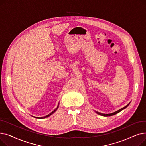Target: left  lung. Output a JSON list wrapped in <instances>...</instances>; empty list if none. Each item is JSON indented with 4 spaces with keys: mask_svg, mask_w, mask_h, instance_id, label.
I'll return each mask as SVG.
<instances>
[{
    "mask_svg": "<svg viewBox=\"0 0 146 146\" xmlns=\"http://www.w3.org/2000/svg\"><path fill=\"white\" fill-rule=\"evenodd\" d=\"M130 104V102L128 104V105H127L125 106H124V107H123V108H121V109H120V110H119L118 111H117L116 112H113V113H109V114H104V113H99V112H96L97 113H98V114H99V115H102V116H105V117H108V116H112V115H115V114H117V113H119V112H121V111H122L123 110H124L125 108H126L129 105V104Z\"/></svg>",
    "mask_w": 146,
    "mask_h": 146,
    "instance_id": "left-lung-1",
    "label": "left lung"
}]
</instances>
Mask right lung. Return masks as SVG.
Listing matches in <instances>:
<instances>
[{"instance_id":"add662e5","label":"right lung","mask_w":146,"mask_h":146,"mask_svg":"<svg viewBox=\"0 0 146 146\" xmlns=\"http://www.w3.org/2000/svg\"><path fill=\"white\" fill-rule=\"evenodd\" d=\"M58 106H57V108H56V110H54L51 113H50V114H48V115H46V116H45V117H41V118H38V117H35V118H47V117H48L49 116H50L51 115V114H52L53 113H54L56 111V110L58 109Z\"/></svg>"}]
</instances>
